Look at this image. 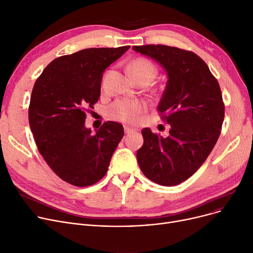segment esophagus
<instances>
[{
    "instance_id": "esophagus-1",
    "label": "esophagus",
    "mask_w": 253,
    "mask_h": 253,
    "mask_svg": "<svg viewBox=\"0 0 253 253\" xmlns=\"http://www.w3.org/2000/svg\"><path fill=\"white\" fill-rule=\"evenodd\" d=\"M124 131H125V133H126V134H129V133H131V132H133V131H135V129H133V128H130V127H127V126H125V127H124Z\"/></svg>"
}]
</instances>
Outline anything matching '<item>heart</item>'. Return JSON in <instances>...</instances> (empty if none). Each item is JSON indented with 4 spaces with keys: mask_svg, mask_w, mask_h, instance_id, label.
<instances>
[{
    "mask_svg": "<svg viewBox=\"0 0 253 253\" xmlns=\"http://www.w3.org/2000/svg\"><path fill=\"white\" fill-rule=\"evenodd\" d=\"M128 69L135 82H147L150 84L158 75L157 65L152 60L144 57H137L132 60ZM145 109L147 105L137 100H117L110 105L108 114L117 121L133 123Z\"/></svg>",
    "mask_w": 253,
    "mask_h": 253,
    "instance_id": "obj_1",
    "label": "heart"
}]
</instances>
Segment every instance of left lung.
Instances as JSON below:
<instances>
[{"instance_id":"left-lung-1","label":"left lung","mask_w":253,"mask_h":253,"mask_svg":"<svg viewBox=\"0 0 253 253\" xmlns=\"http://www.w3.org/2000/svg\"><path fill=\"white\" fill-rule=\"evenodd\" d=\"M133 50L155 59L167 72L157 110L171 126L165 138L149 128L141 131L143 145L137 161L152 181L176 185L202 166L220 135L224 118L220 87L205 61L192 51L160 44L133 46Z\"/></svg>"}]
</instances>
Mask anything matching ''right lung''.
I'll return each instance as SVG.
<instances>
[{"label":"right lung","instance_id":"1","mask_svg":"<svg viewBox=\"0 0 253 253\" xmlns=\"http://www.w3.org/2000/svg\"><path fill=\"white\" fill-rule=\"evenodd\" d=\"M130 46L89 48L51 61L37 79L29 122L40 154L54 173L76 187L99 181L124 135L117 122L91 133L86 113L100 96L102 74Z\"/></svg>","mask_w":253,"mask_h":253}]
</instances>
